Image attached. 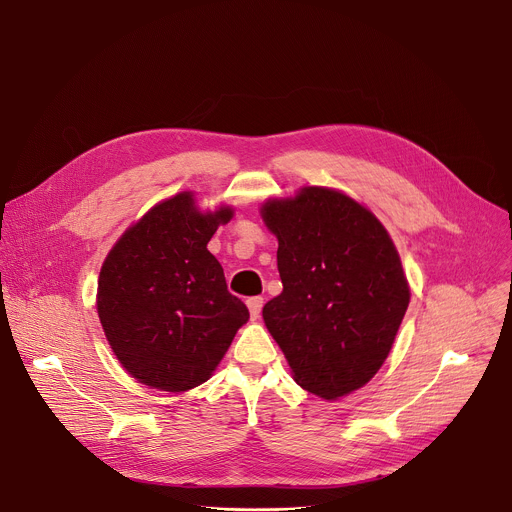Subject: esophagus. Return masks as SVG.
I'll return each instance as SVG.
<instances>
[{
  "label": "esophagus",
  "instance_id": "obj_1",
  "mask_svg": "<svg viewBox=\"0 0 512 512\" xmlns=\"http://www.w3.org/2000/svg\"><path fill=\"white\" fill-rule=\"evenodd\" d=\"M263 304H265V302H263V298H261V296H255V298H249V300H247V306H249L251 318H259Z\"/></svg>",
  "mask_w": 512,
  "mask_h": 512
}]
</instances>
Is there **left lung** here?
Wrapping results in <instances>:
<instances>
[{"label": "left lung", "instance_id": "1", "mask_svg": "<svg viewBox=\"0 0 512 512\" xmlns=\"http://www.w3.org/2000/svg\"><path fill=\"white\" fill-rule=\"evenodd\" d=\"M277 237L283 291L263 320L294 381L338 399L383 367L409 306L399 253L379 218L350 196L306 186L261 206Z\"/></svg>", "mask_w": 512, "mask_h": 512}]
</instances>
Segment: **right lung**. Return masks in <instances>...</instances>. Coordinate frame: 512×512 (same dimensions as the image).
Wrapping results in <instances>:
<instances>
[{"label":"right lung","mask_w":512,"mask_h":512,"mask_svg":"<svg viewBox=\"0 0 512 512\" xmlns=\"http://www.w3.org/2000/svg\"><path fill=\"white\" fill-rule=\"evenodd\" d=\"M231 218L233 208L200 212L194 194L180 192L145 212L109 251L97 312L115 356L139 383L168 393L202 385L249 320L206 249Z\"/></svg>","instance_id":"right-lung-1"}]
</instances>
